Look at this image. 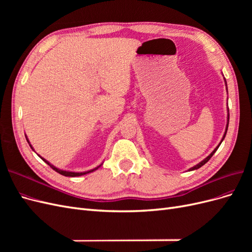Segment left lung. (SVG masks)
Here are the masks:
<instances>
[{
  "instance_id": "left-lung-1",
  "label": "left lung",
  "mask_w": 252,
  "mask_h": 252,
  "mask_svg": "<svg viewBox=\"0 0 252 252\" xmlns=\"http://www.w3.org/2000/svg\"><path fill=\"white\" fill-rule=\"evenodd\" d=\"M225 84H226V86H227V83H226V80H225ZM227 110H228V117H227V126H226V130H225V133H224V135H223V138H222V141H220V144L218 145V146L215 148V150H213L212 152H211V154L207 157V158H205L204 159H203V161L202 162H200L199 164H196L195 166H193V167H191V168H190L189 169V171H191V170H195V169H199L200 168V167H202L203 165H205L206 163H207L208 161H209V159L211 158V157L213 156V155H215V152L218 150V148L220 147V143H222L223 142V140L225 139V136H226V132H227V129H228V124H229V108H227Z\"/></svg>"
}]
</instances>
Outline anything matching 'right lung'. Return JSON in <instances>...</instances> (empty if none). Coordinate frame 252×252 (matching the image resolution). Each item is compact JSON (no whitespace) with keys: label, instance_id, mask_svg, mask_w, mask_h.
Here are the masks:
<instances>
[{"label":"right lung","instance_id":"obj_1","mask_svg":"<svg viewBox=\"0 0 252 252\" xmlns=\"http://www.w3.org/2000/svg\"><path fill=\"white\" fill-rule=\"evenodd\" d=\"M26 136V135H25ZM26 140H27V142L29 143V141H28V139L26 138ZM29 145H30V143H29ZM30 147H32V149L33 150V148H32V145H30ZM40 157V156H39ZM42 159H43V161L45 162V163H46V164H48L50 167H51V168L53 169V170H56L57 172H59L60 174H62V175H65V177H80V175H84V174H86V173H89V172H93V171H94V170H96L97 168H98V167H100V166H97V167H95V168H94V169H91V170H88V171H84V172H72V171H67V170H62V169H59V168H57V167L56 166H53V165H51L48 161H46V159H45L44 158H42V157H40Z\"/></svg>","mask_w":252,"mask_h":252}]
</instances>
